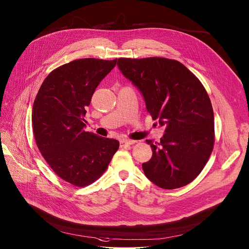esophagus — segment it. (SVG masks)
Masks as SVG:
<instances>
[{
  "label": "esophagus",
  "instance_id": "obj_1",
  "mask_svg": "<svg viewBox=\"0 0 249 249\" xmlns=\"http://www.w3.org/2000/svg\"><path fill=\"white\" fill-rule=\"evenodd\" d=\"M134 142H135L134 140H129V139H121V140H120V145H121V146L131 145V144H133Z\"/></svg>",
  "mask_w": 249,
  "mask_h": 249
}]
</instances>
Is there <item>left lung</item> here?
Masks as SVG:
<instances>
[{
    "label": "left lung",
    "mask_w": 249,
    "mask_h": 249,
    "mask_svg": "<svg viewBox=\"0 0 249 249\" xmlns=\"http://www.w3.org/2000/svg\"><path fill=\"white\" fill-rule=\"evenodd\" d=\"M124 76L142 91L146 110L166 126L160 142H146L153 157L145 176L164 189L189 184L204 168L214 143L213 111L199 79L182 63L166 58L118 59Z\"/></svg>",
    "instance_id": "8db88e82"
}]
</instances>
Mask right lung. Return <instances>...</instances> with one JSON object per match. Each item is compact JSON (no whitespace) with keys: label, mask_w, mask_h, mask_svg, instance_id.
Here are the masks:
<instances>
[{"label":"right lung","mask_w":249,"mask_h":249,"mask_svg":"<svg viewBox=\"0 0 249 249\" xmlns=\"http://www.w3.org/2000/svg\"><path fill=\"white\" fill-rule=\"evenodd\" d=\"M117 59H78L53 70L32 107L36 145L49 166L70 184L84 187L98 180L119 148V142L84 131V116L100 82Z\"/></svg>","instance_id":"obj_1"}]
</instances>
